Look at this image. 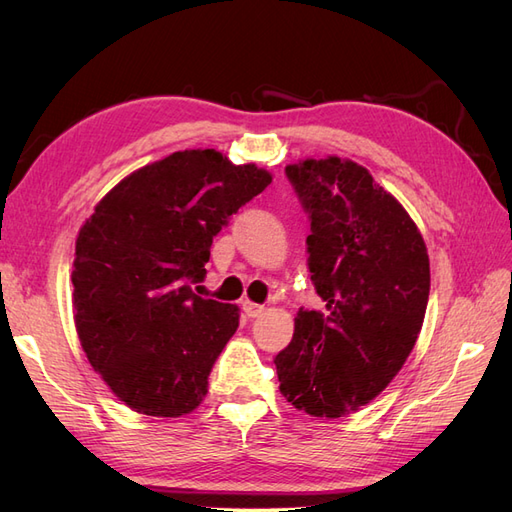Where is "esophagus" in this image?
Returning <instances> with one entry per match:
<instances>
[{"mask_svg": "<svg viewBox=\"0 0 512 512\" xmlns=\"http://www.w3.org/2000/svg\"><path fill=\"white\" fill-rule=\"evenodd\" d=\"M243 312H245L247 318H258L262 312H265V307L256 305L252 301H243Z\"/></svg>", "mask_w": 512, "mask_h": 512, "instance_id": "obj_1", "label": "esophagus"}]
</instances>
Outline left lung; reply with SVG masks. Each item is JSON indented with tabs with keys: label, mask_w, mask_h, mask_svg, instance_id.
<instances>
[{
	"label": "left lung",
	"mask_w": 512,
	"mask_h": 512,
	"mask_svg": "<svg viewBox=\"0 0 512 512\" xmlns=\"http://www.w3.org/2000/svg\"><path fill=\"white\" fill-rule=\"evenodd\" d=\"M286 175L312 220L307 265L327 309H299L277 378L294 408L339 418L404 367L425 320L429 256L408 211L367 168L329 156L288 164Z\"/></svg>",
	"instance_id": "obj_1"
}]
</instances>
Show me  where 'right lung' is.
I'll use <instances>...</instances> for the list:
<instances>
[{
	"instance_id": "right-lung-1",
	"label": "right lung",
	"mask_w": 512,
	"mask_h": 512,
	"mask_svg": "<svg viewBox=\"0 0 512 512\" xmlns=\"http://www.w3.org/2000/svg\"><path fill=\"white\" fill-rule=\"evenodd\" d=\"M256 164L185 149L121 179L76 237L74 324L108 389L134 412L181 416L200 406L239 307L203 299L213 237L271 183Z\"/></svg>"
}]
</instances>
